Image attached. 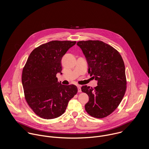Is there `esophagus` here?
<instances>
[{"mask_svg":"<svg viewBox=\"0 0 149 149\" xmlns=\"http://www.w3.org/2000/svg\"><path fill=\"white\" fill-rule=\"evenodd\" d=\"M81 86L80 85H77V88H78V92H81Z\"/></svg>","mask_w":149,"mask_h":149,"instance_id":"1","label":"esophagus"}]
</instances>
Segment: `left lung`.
<instances>
[{
    "instance_id": "8db88e82",
    "label": "left lung",
    "mask_w": 149,
    "mask_h": 149,
    "mask_svg": "<svg viewBox=\"0 0 149 149\" xmlns=\"http://www.w3.org/2000/svg\"><path fill=\"white\" fill-rule=\"evenodd\" d=\"M77 45L85 56L88 73L97 81L94 88L86 85L81 87L82 92L89 96L85 110L94 118H105L117 108L125 94L124 61L116 49L102 41H82Z\"/></svg>"
}]
</instances>
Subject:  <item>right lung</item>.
Here are the masks:
<instances>
[{
    "mask_svg": "<svg viewBox=\"0 0 149 149\" xmlns=\"http://www.w3.org/2000/svg\"><path fill=\"white\" fill-rule=\"evenodd\" d=\"M76 41H52L30 53L22 76L25 99L38 116L52 119L63 114L69 101L76 95V85H65L56 74H62L61 60Z\"/></svg>",
    "mask_w": 149,
    "mask_h": 149,
    "instance_id": "obj_1",
    "label": "right lung"
}]
</instances>
